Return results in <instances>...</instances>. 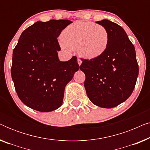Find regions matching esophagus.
Masks as SVG:
<instances>
[{
  "label": "esophagus",
  "instance_id": "34e87169",
  "mask_svg": "<svg viewBox=\"0 0 150 150\" xmlns=\"http://www.w3.org/2000/svg\"><path fill=\"white\" fill-rule=\"evenodd\" d=\"M78 64L79 65V66L82 64V61H81V59H79V58H78Z\"/></svg>",
  "mask_w": 150,
  "mask_h": 150
}]
</instances>
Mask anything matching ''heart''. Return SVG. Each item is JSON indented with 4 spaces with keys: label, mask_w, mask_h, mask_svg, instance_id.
<instances>
[{
    "label": "heart",
    "mask_w": 150,
    "mask_h": 150,
    "mask_svg": "<svg viewBox=\"0 0 150 150\" xmlns=\"http://www.w3.org/2000/svg\"><path fill=\"white\" fill-rule=\"evenodd\" d=\"M60 46L63 50L77 48L82 57L93 59L102 56L109 44V33L101 24L78 21L67 26L61 33Z\"/></svg>",
    "instance_id": "b5f03b06"
}]
</instances>
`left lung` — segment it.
I'll list each match as a JSON object with an SVG mask.
<instances>
[{
    "instance_id": "left-lung-1",
    "label": "left lung",
    "mask_w": 150,
    "mask_h": 150,
    "mask_svg": "<svg viewBox=\"0 0 150 150\" xmlns=\"http://www.w3.org/2000/svg\"><path fill=\"white\" fill-rule=\"evenodd\" d=\"M106 28L110 40L102 56L82 59L86 93L91 102L102 108L115 107L132 94L139 75L134 45L122 26L104 19L96 22Z\"/></svg>"
}]
</instances>
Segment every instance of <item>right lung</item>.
<instances>
[{"instance_id":"obj_1","label":"right lung","mask_w":150,"mask_h":150,"mask_svg":"<svg viewBox=\"0 0 150 150\" xmlns=\"http://www.w3.org/2000/svg\"><path fill=\"white\" fill-rule=\"evenodd\" d=\"M71 21H38L20 35L13 51L11 77L23 103L40 112L62 105L65 87L79 69L77 57L61 61L57 38Z\"/></svg>"}]
</instances>
